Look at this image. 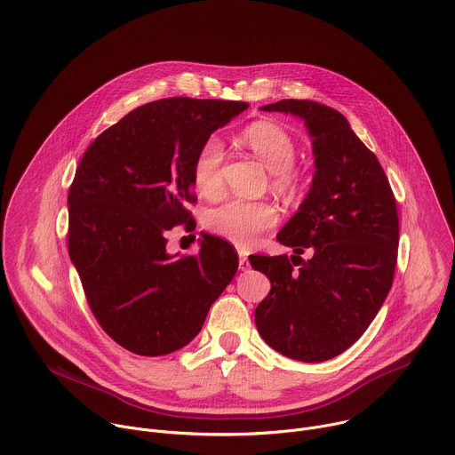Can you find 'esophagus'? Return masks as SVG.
Returning <instances> with one entry per match:
<instances>
[{
    "instance_id": "obj_1",
    "label": "esophagus",
    "mask_w": 455,
    "mask_h": 455,
    "mask_svg": "<svg viewBox=\"0 0 455 455\" xmlns=\"http://www.w3.org/2000/svg\"><path fill=\"white\" fill-rule=\"evenodd\" d=\"M248 268H250V261H248V257H246L244 253H239V270L246 272Z\"/></svg>"
}]
</instances>
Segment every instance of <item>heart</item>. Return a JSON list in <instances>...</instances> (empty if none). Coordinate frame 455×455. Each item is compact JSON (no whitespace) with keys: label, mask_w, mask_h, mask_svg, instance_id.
Masks as SVG:
<instances>
[{"label":"heart","mask_w":455,"mask_h":455,"mask_svg":"<svg viewBox=\"0 0 455 455\" xmlns=\"http://www.w3.org/2000/svg\"><path fill=\"white\" fill-rule=\"evenodd\" d=\"M243 139L251 153L274 172V187L279 190L291 188L293 174L290 169L295 162L297 151L293 139L284 129L270 122H255L246 129ZM223 155L225 146L221 139L209 137L202 144L192 164V180L200 192L216 194L220 190ZM275 221L277 212L272 205L243 200L227 202L214 209L207 218V225L214 234L239 248L251 246L257 235L274 227Z\"/></svg>","instance_id":"b5f03b06"}]
</instances>
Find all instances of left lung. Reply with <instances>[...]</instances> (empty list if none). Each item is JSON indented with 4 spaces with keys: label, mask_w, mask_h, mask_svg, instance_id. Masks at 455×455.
Returning a JSON list of instances; mask_svg holds the SVG:
<instances>
[{
    "label": "left lung",
    "mask_w": 455,
    "mask_h": 455,
    "mask_svg": "<svg viewBox=\"0 0 455 455\" xmlns=\"http://www.w3.org/2000/svg\"><path fill=\"white\" fill-rule=\"evenodd\" d=\"M261 109L304 122L315 172L299 211L277 234L293 255L250 259L251 268L272 283L255 307V326L277 353L323 362L363 335L393 286L400 241L396 200L378 158L340 111L306 99ZM304 251L309 259L299 257Z\"/></svg>",
    "instance_id": "left-lung-1"
}]
</instances>
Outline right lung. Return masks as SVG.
I'll use <instances>...</instances> for the list:
<instances>
[{
	"instance_id": "right-lung-1",
	"label": "right lung",
	"mask_w": 455,
	"mask_h": 455,
	"mask_svg": "<svg viewBox=\"0 0 455 455\" xmlns=\"http://www.w3.org/2000/svg\"><path fill=\"white\" fill-rule=\"evenodd\" d=\"M248 108L187 97L144 104L86 149L68 192V251L102 330L142 356L196 337L234 279L237 253L205 234L196 257L167 251V230L192 221V164L202 144Z\"/></svg>"
}]
</instances>
